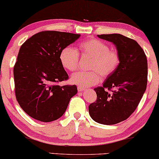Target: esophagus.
Instances as JSON below:
<instances>
[{"label":"esophagus","mask_w":159,"mask_h":159,"mask_svg":"<svg viewBox=\"0 0 159 159\" xmlns=\"http://www.w3.org/2000/svg\"><path fill=\"white\" fill-rule=\"evenodd\" d=\"M85 90V88L82 87H78V92H83V91Z\"/></svg>","instance_id":"esophagus-1"}]
</instances>
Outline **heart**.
I'll return each mask as SVG.
<instances>
[{
  "label": "heart",
  "instance_id": "b5f03b06",
  "mask_svg": "<svg viewBox=\"0 0 159 159\" xmlns=\"http://www.w3.org/2000/svg\"><path fill=\"white\" fill-rule=\"evenodd\" d=\"M78 50L71 46L63 48L60 54V61L63 68L74 72L79 65V54L92 59L89 65L91 72H78L72 75L71 83L82 87L93 86L102 76L111 75L117 68L120 63V57L115 51L110 50L106 43L98 39H91L82 42L78 45Z\"/></svg>",
  "mask_w": 159,
  "mask_h": 159
}]
</instances>
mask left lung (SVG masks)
<instances>
[{"label":"left lung","mask_w":159,"mask_h":159,"mask_svg":"<svg viewBox=\"0 0 159 159\" xmlns=\"http://www.w3.org/2000/svg\"><path fill=\"white\" fill-rule=\"evenodd\" d=\"M98 37L115 45L120 63L107 75L102 87L94 89L97 99L89 106V114L96 123L114 125L129 117L145 93L147 60L135 40L119 34H102Z\"/></svg>","instance_id":"1"}]
</instances>
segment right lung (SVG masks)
<instances>
[{"instance_id": "1", "label": "right lung", "mask_w": 159, "mask_h": 159, "mask_svg": "<svg viewBox=\"0 0 159 159\" xmlns=\"http://www.w3.org/2000/svg\"><path fill=\"white\" fill-rule=\"evenodd\" d=\"M80 36L42 31L20 48L13 69L16 96L23 111L34 119L45 123L59 119L77 93L75 85L56 84L69 78L60 61L61 52Z\"/></svg>"}]
</instances>
